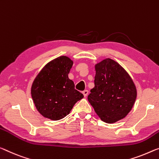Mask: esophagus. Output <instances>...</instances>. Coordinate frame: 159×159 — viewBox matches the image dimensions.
I'll return each instance as SVG.
<instances>
[{
	"label": "esophagus",
	"mask_w": 159,
	"mask_h": 159,
	"mask_svg": "<svg viewBox=\"0 0 159 159\" xmlns=\"http://www.w3.org/2000/svg\"><path fill=\"white\" fill-rule=\"evenodd\" d=\"M88 93H89V91H88L87 89H85V90H84V91L82 92V94H84V97H87V94H88Z\"/></svg>",
	"instance_id": "1"
}]
</instances>
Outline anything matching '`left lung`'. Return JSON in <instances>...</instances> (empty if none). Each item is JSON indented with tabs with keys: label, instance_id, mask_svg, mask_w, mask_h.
<instances>
[{
	"label": "left lung",
	"instance_id": "left-lung-1",
	"mask_svg": "<svg viewBox=\"0 0 159 159\" xmlns=\"http://www.w3.org/2000/svg\"><path fill=\"white\" fill-rule=\"evenodd\" d=\"M94 87L88 101L102 121L114 123L127 115L136 98L135 85L125 70L106 59L95 66Z\"/></svg>",
	"mask_w": 159,
	"mask_h": 159
}]
</instances>
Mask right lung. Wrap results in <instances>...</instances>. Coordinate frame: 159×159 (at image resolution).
<instances>
[{"label":"right lung","mask_w":159,"mask_h":159,"mask_svg":"<svg viewBox=\"0 0 159 159\" xmlns=\"http://www.w3.org/2000/svg\"><path fill=\"white\" fill-rule=\"evenodd\" d=\"M73 62L61 56L48 63L34 80L31 95L38 111L46 118L59 120L70 114L84 95L68 77Z\"/></svg>","instance_id":"right-lung-1"}]
</instances>
